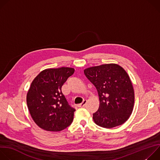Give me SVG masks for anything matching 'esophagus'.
<instances>
[{"instance_id": "esophagus-1", "label": "esophagus", "mask_w": 160, "mask_h": 160, "mask_svg": "<svg viewBox=\"0 0 160 160\" xmlns=\"http://www.w3.org/2000/svg\"><path fill=\"white\" fill-rule=\"evenodd\" d=\"M86 103H87V101L86 100H84L83 101V102H82L81 104H78V107H82V108H83V107H84L85 106V105L86 104Z\"/></svg>"}]
</instances>
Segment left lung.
Segmentation results:
<instances>
[{
  "label": "left lung",
  "mask_w": 160,
  "mask_h": 160,
  "mask_svg": "<svg viewBox=\"0 0 160 160\" xmlns=\"http://www.w3.org/2000/svg\"><path fill=\"white\" fill-rule=\"evenodd\" d=\"M84 74L96 88L98 110L93 114L98 125L111 128L124 123L130 117L134 105V90L126 71L117 64L90 67Z\"/></svg>",
  "instance_id": "8db88e82"
}]
</instances>
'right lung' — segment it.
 I'll list each match as a JSON object with an SVG mask.
<instances>
[{
	"label": "right lung",
	"instance_id": "obj_1",
	"mask_svg": "<svg viewBox=\"0 0 160 160\" xmlns=\"http://www.w3.org/2000/svg\"><path fill=\"white\" fill-rule=\"evenodd\" d=\"M75 72L73 68H49L42 71L33 80L27 95L31 117L41 128L59 132L70 126L75 109L61 92V87Z\"/></svg>",
	"mask_w": 160,
	"mask_h": 160
}]
</instances>
